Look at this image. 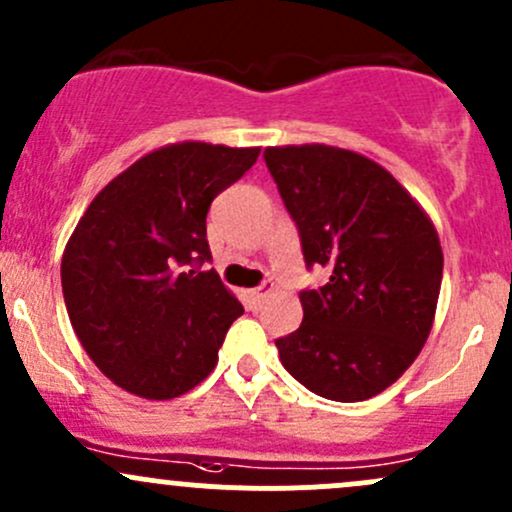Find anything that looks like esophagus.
<instances>
[{
  "label": "esophagus",
  "instance_id": "esophagus-1",
  "mask_svg": "<svg viewBox=\"0 0 512 512\" xmlns=\"http://www.w3.org/2000/svg\"><path fill=\"white\" fill-rule=\"evenodd\" d=\"M271 293H273V283H263L261 288H254V290H251L249 298L254 300V302H261V300H266L268 295H271Z\"/></svg>",
  "mask_w": 512,
  "mask_h": 512
}]
</instances>
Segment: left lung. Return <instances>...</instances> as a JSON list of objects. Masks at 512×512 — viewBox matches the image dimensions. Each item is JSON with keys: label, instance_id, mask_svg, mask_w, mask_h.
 <instances>
[{"label": "left lung", "instance_id": "8db88e82", "mask_svg": "<svg viewBox=\"0 0 512 512\" xmlns=\"http://www.w3.org/2000/svg\"><path fill=\"white\" fill-rule=\"evenodd\" d=\"M266 166L300 229L302 324L276 339L285 371L322 398L359 403L393 386L425 346L442 285L430 214L386 168L349 148L268 146Z\"/></svg>", "mask_w": 512, "mask_h": 512}]
</instances>
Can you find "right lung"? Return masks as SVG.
<instances>
[{
  "label": "right lung",
  "instance_id": "1",
  "mask_svg": "<svg viewBox=\"0 0 512 512\" xmlns=\"http://www.w3.org/2000/svg\"><path fill=\"white\" fill-rule=\"evenodd\" d=\"M261 148L178 141L146 153L97 192L65 244L60 283L70 324L126 393L170 400L205 381L244 307L210 261L214 197Z\"/></svg>",
  "mask_w": 512,
  "mask_h": 512
}]
</instances>
